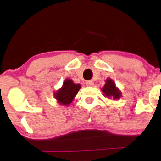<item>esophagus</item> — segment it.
<instances>
[{"label": "esophagus", "instance_id": "1", "mask_svg": "<svg viewBox=\"0 0 161 161\" xmlns=\"http://www.w3.org/2000/svg\"><path fill=\"white\" fill-rule=\"evenodd\" d=\"M86 85H87L88 86H92L93 85H94V82L92 80H88L86 81Z\"/></svg>", "mask_w": 161, "mask_h": 161}]
</instances>
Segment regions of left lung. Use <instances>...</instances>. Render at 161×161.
I'll list each match as a JSON object with an SVG mask.
<instances>
[{"label": "left lung", "instance_id": "1", "mask_svg": "<svg viewBox=\"0 0 161 161\" xmlns=\"http://www.w3.org/2000/svg\"><path fill=\"white\" fill-rule=\"evenodd\" d=\"M102 92L106 97H112L113 98H119L121 97V93L118 89H116L115 85L112 79H107L106 84L102 89Z\"/></svg>", "mask_w": 161, "mask_h": 161}]
</instances>
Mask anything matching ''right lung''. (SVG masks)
Segmentation results:
<instances>
[{
  "mask_svg": "<svg viewBox=\"0 0 161 161\" xmlns=\"http://www.w3.org/2000/svg\"><path fill=\"white\" fill-rule=\"evenodd\" d=\"M80 85L73 83L72 80L67 79L63 83V87L56 93V98L63 105H69L80 89Z\"/></svg>",
  "mask_w": 161,
  "mask_h": 161,
  "instance_id": "1",
  "label": "right lung"
}]
</instances>
